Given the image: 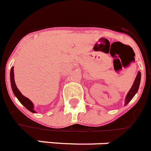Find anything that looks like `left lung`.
Here are the masks:
<instances>
[{
	"instance_id": "obj_1",
	"label": "left lung",
	"mask_w": 151,
	"mask_h": 151,
	"mask_svg": "<svg viewBox=\"0 0 151 151\" xmlns=\"http://www.w3.org/2000/svg\"><path fill=\"white\" fill-rule=\"evenodd\" d=\"M140 78H141V73H140V72H138L137 78L135 79V81H134L133 86H132L131 89L129 90L128 94H127V98H126V101H125V105H127L130 101L131 99H133V96L135 95L136 93L137 92V91L139 89V83H140Z\"/></svg>"
}]
</instances>
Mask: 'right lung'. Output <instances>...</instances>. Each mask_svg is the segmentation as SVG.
<instances>
[{
    "instance_id": "1",
    "label": "right lung",
    "mask_w": 151,
    "mask_h": 151,
    "mask_svg": "<svg viewBox=\"0 0 151 151\" xmlns=\"http://www.w3.org/2000/svg\"><path fill=\"white\" fill-rule=\"evenodd\" d=\"M10 77H11V84H12V88L13 92H14V95H15L18 99L19 100L21 103L24 105V107L26 108L27 109L29 110L32 112H35L34 110H33V104L30 100H29L28 98L24 97V95H22V93L19 91V90L18 89V88L16 87L15 82H14V67H12L11 69V73H10Z\"/></svg>"
}]
</instances>
